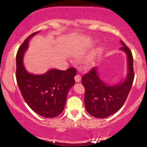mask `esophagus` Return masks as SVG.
<instances>
[{
    "label": "esophagus",
    "mask_w": 147,
    "mask_h": 147,
    "mask_svg": "<svg viewBox=\"0 0 147 147\" xmlns=\"http://www.w3.org/2000/svg\"><path fill=\"white\" fill-rule=\"evenodd\" d=\"M75 80L76 82H79L81 81V75L79 74H77L75 77Z\"/></svg>",
    "instance_id": "obj_1"
}]
</instances>
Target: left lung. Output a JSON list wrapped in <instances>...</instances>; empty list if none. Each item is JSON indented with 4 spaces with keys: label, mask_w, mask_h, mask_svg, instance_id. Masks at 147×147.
<instances>
[{
    "label": "left lung",
    "mask_w": 147,
    "mask_h": 147,
    "mask_svg": "<svg viewBox=\"0 0 147 147\" xmlns=\"http://www.w3.org/2000/svg\"><path fill=\"white\" fill-rule=\"evenodd\" d=\"M120 50L125 52L128 59V74L123 82L109 86L99 79L97 67L82 77L85 88L84 103L87 112L92 116L105 118L115 113L125 102L134 79L133 58L131 51L122 41Z\"/></svg>",
    "instance_id": "left-lung-1"
}]
</instances>
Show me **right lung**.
<instances>
[{
  "label": "right lung",
  "mask_w": 147,
  "mask_h": 147,
  "mask_svg": "<svg viewBox=\"0 0 147 147\" xmlns=\"http://www.w3.org/2000/svg\"><path fill=\"white\" fill-rule=\"evenodd\" d=\"M36 33L30 35L18 50L16 82L25 102L35 113L45 117H55L63 112L69 89L75 84L77 70L75 68L66 70L52 69L40 75L27 72L23 64V54L28 49L29 39Z\"/></svg>",
  "instance_id": "obj_1"
}]
</instances>
